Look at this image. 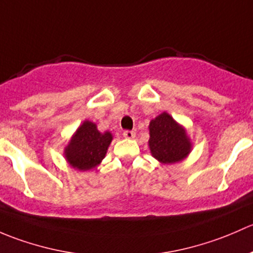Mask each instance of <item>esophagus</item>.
<instances>
[{
	"instance_id": "1",
	"label": "esophagus",
	"mask_w": 253,
	"mask_h": 253,
	"mask_svg": "<svg viewBox=\"0 0 253 253\" xmlns=\"http://www.w3.org/2000/svg\"><path fill=\"white\" fill-rule=\"evenodd\" d=\"M123 136L126 139H134L135 137V132L131 131V130H124L123 131Z\"/></svg>"
}]
</instances>
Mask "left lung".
<instances>
[{
  "label": "left lung",
  "instance_id": "obj_1",
  "mask_svg": "<svg viewBox=\"0 0 253 253\" xmlns=\"http://www.w3.org/2000/svg\"><path fill=\"white\" fill-rule=\"evenodd\" d=\"M148 145L153 157L162 163L179 162L191 148L185 130L166 112L150 123Z\"/></svg>",
  "mask_w": 253,
  "mask_h": 253
}]
</instances>
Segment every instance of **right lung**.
<instances>
[{
	"mask_svg": "<svg viewBox=\"0 0 253 253\" xmlns=\"http://www.w3.org/2000/svg\"><path fill=\"white\" fill-rule=\"evenodd\" d=\"M111 141V132L102 134L95 124L86 121L80 126L66 147V157L73 168L88 170L95 168L105 158Z\"/></svg>",
	"mask_w": 253,
	"mask_h": 253,
	"instance_id": "obj_1",
	"label": "right lung"
}]
</instances>
